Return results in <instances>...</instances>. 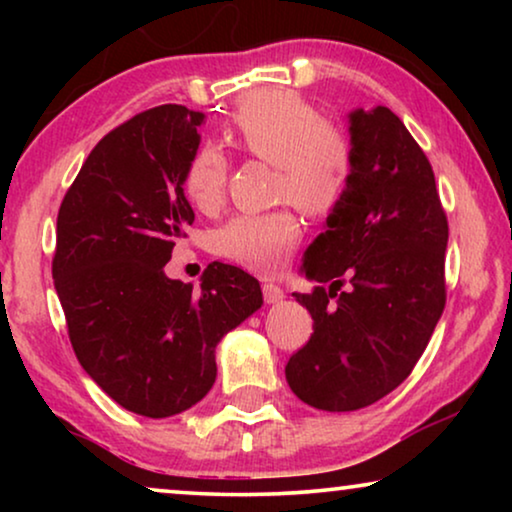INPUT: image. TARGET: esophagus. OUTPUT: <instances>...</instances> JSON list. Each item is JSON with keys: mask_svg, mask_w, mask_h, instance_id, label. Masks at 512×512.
<instances>
[{"mask_svg": "<svg viewBox=\"0 0 512 512\" xmlns=\"http://www.w3.org/2000/svg\"><path fill=\"white\" fill-rule=\"evenodd\" d=\"M261 289H263V300L268 305H275V303H279V300L284 298V291L279 289L277 284H272V282H265Z\"/></svg>", "mask_w": 512, "mask_h": 512, "instance_id": "obj_1", "label": "esophagus"}]
</instances>
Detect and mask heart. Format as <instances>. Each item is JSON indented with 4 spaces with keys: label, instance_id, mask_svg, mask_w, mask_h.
Returning a JSON list of instances; mask_svg holds the SVG:
<instances>
[{
    "label": "heart",
    "instance_id": "obj_1",
    "mask_svg": "<svg viewBox=\"0 0 512 512\" xmlns=\"http://www.w3.org/2000/svg\"><path fill=\"white\" fill-rule=\"evenodd\" d=\"M223 137L237 151L275 167L272 195L293 202L305 214H333L354 181V144L338 123L321 118L317 107L284 88L254 90L230 114ZM228 160L216 146H200L186 167L184 191L200 212L223 202ZM303 237L291 207L265 214H240L216 230L221 256L244 268L272 275L289 261Z\"/></svg>",
    "mask_w": 512,
    "mask_h": 512
}]
</instances>
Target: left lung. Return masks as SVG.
<instances>
[{
    "mask_svg": "<svg viewBox=\"0 0 512 512\" xmlns=\"http://www.w3.org/2000/svg\"><path fill=\"white\" fill-rule=\"evenodd\" d=\"M349 137L352 188L305 251L303 272L319 286L293 293L314 333L286 363L293 394L326 412L394 391L445 310L447 216L429 158L387 107L352 111Z\"/></svg>",
    "mask_w": 512,
    "mask_h": 512,
    "instance_id": "1",
    "label": "left lung"
}]
</instances>
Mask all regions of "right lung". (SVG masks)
Here are the masks:
<instances>
[{"label":"right lung","mask_w":512,"mask_h":512,"mask_svg":"<svg viewBox=\"0 0 512 512\" xmlns=\"http://www.w3.org/2000/svg\"><path fill=\"white\" fill-rule=\"evenodd\" d=\"M202 111L163 104L104 135L58 212L53 282L83 370L125 410L163 419L207 396L216 345L263 305L258 279L212 263L200 289L165 275L195 214L186 167Z\"/></svg>","instance_id":"1"}]
</instances>
